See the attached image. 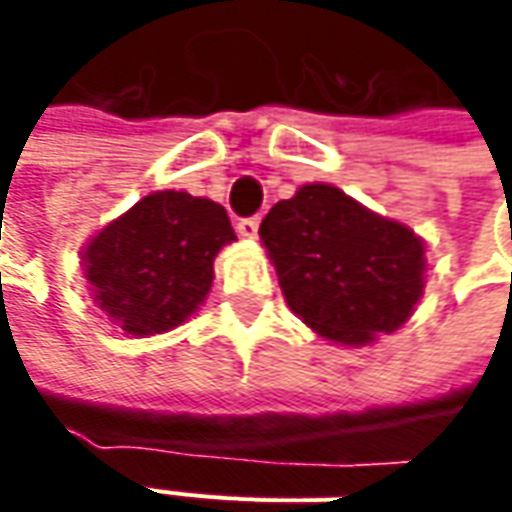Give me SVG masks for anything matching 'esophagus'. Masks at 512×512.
<instances>
[{"label": "esophagus", "instance_id": "34e87169", "mask_svg": "<svg viewBox=\"0 0 512 512\" xmlns=\"http://www.w3.org/2000/svg\"><path fill=\"white\" fill-rule=\"evenodd\" d=\"M236 230H239V236H245V239H256V236H259V216L239 219V222H236Z\"/></svg>", "mask_w": 512, "mask_h": 512}]
</instances>
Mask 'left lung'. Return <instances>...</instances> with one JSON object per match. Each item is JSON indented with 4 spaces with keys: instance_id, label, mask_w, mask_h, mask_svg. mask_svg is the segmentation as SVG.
Segmentation results:
<instances>
[{
    "instance_id": "left-lung-1",
    "label": "left lung",
    "mask_w": 512,
    "mask_h": 512,
    "mask_svg": "<svg viewBox=\"0 0 512 512\" xmlns=\"http://www.w3.org/2000/svg\"><path fill=\"white\" fill-rule=\"evenodd\" d=\"M287 305L319 336L364 344L402 327L424 287V245L333 185H305L259 227Z\"/></svg>"
}]
</instances>
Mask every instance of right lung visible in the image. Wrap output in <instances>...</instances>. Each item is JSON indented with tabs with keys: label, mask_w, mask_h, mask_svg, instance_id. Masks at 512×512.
Wrapping results in <instances>:
<instances>
[{
	"label": "right lung",
	"mask_w": 512,
	"mask_h": 512,
	"mask_svg": "<svg viewBox=\"0 0 512 512\" xmlns=\"http://www.w3.org/2000/svg\"><path fill=\"white\" fill-rule=\"evenodd\" d=\"M225 207L159 190L110 222L85 247L93 296L130 336L182 325L213 285V259L233 242Z\"/></svg>",
	"instance_id": "add662e5"
}]
</instances>
